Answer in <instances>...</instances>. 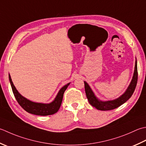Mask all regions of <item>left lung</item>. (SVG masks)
<instances>
[{
    "label": "left lung",
    "instance_id": "8db88e82",
    "mask_svg": "<svg viewBox=\"0 0 146 146\" xmlns=\"http://www.w3.org/2000/svg\"><path fill=\"white\" fill-rule=\"evenodd\" d=\"M138 80V72H137V61H135V70H134V73L133 76V78L130 84L128 86L127 90H126L122 96H121L118 99H116L113 101H101L96 98L94 95L92 90H91L89 85H88L87 82H84L85 84V90L86 96L89 103L95 107L97 110H101V111H108L112 110L120 106L121 105L124 104L127 100L129 99L131 96H132L134 90L135 89Z\"/></svg>",
    "mask_w": 146,
    "mask_h": 146
}]
</instances>
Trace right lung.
Wrapping results in <instances>:
<instances>
[{"instance_id":"right-lung-1","label":"right lung","mask_w":146,"mask_h":146,"mask_svg":"<svg viewBox=\"0 0 146 146\" xmlns=\"http://www.w3.org/2000/svg\"><path fill=\"white\" fill-rule=\"evenodd\" d=\"M9 81L11 83V87H12L14 96L15 97L16 101H18V104L21 106L23 109H24L28 113L39 116L51 115L58 112L62 103L64 93L68 88V85H70L69 83L67 85H64L63 87H62L61 89L58 92L56 98L54 99V101L51 102V103L42 104L33 102L25 98L24 97H23L18 92L16 87H14L10 75H9Z\"/></svg>"}]
</instances>
